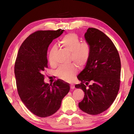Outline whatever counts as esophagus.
I'll use <instances>...</instances> for the list:
<instances>
[{"instance_id": "34e87169", "label": "esophagus", "mask_w": 134, "mask_h": 134, "mask_svg": "<svg viewBox=\"0 0 134 134\" xmlns=\"http://www.w3.org/2000/svg\"><path fill=\"white\" fill-rule=\"evenodd\" d=\"M74 88H75V86H74V84H72V83L70 84V88L71 89H74Z\"/></svg>"}]
</instances>
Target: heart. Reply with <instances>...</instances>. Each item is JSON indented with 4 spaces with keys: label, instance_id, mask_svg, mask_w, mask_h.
Here are the masks:
<instances>
[{
    "label": "heart",
    "instance_id": "b5f03b06",
    "mask_svg": "<svg viewBox=\"0 0 134 134\" xmlns=\"http://www.w3.org/2000/svg\"><path fill=\"white\" fill-rule=\"evenodd\" d=\"M62 46L71 53V60L79 68L83 67L87 64L91 55V47L88 43H80V40L75 34L70 33L65 35L60 41ZM57 47L54 45L50 49L48 56V62L51 65L55 63L54 55ZM77 74V69L74 64L68 66H60L56 71L59 78L65 81L69 82Z\"/></svg>",
    "mask_w": 134,
    "mask_h": 134
}]
</instances>
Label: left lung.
<instances>
[{"label":"left lung","instance_id":"8db88e82","mask_svg":"<svg viewBox=\"0 0 134 134\" xmlns=\"http://www.w3.org/2000/svg\"><path fill=\"white\" fill-rule=\"evenodd\" d=\"M91 47V55L84 69L78 75L81 83L76 84L84 92L79 107L92 115L100 114L111 106L120 89L121 61L114 44L103 32L89 28L84 35ZM90 82L92 84L88 87Z\"/></svg>","mask_w":134,"mask_h":134}]
</instances>
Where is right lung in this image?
<instances>
[{"instance_id":"obj_1","label":"right lung","mask_w":134,"mask_h":134,"mask_svg":"<svg viewBox=\"0 0 134 134\" xmlns=\"http://www.w3.org/2000/svg\"><path fill=\"white\" fill-rule=\"evenodd\" d=\"M64 31H38L30 35L21 44L15 60L14 74L19 97L32 113L40 117L54 114L70 90V84L62 80L53 84L44 83L43 75L48 67V46Z\"/></svg>"}]
</instances>
